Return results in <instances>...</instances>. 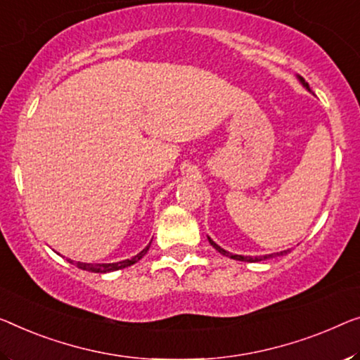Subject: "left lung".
I'll list each match as a JSON object with an SVG mask.
<instances>
[{
  "mask_svg": "<svg viewBox=\"0 0 360 360\" xmlns=\"http://www.w3.org/2000/svg\"><path fill=\"white\" fill-rule=\"evenodd\" d=\"M300 80H302V84L305 85V87H307V90H310L309 84H305V82H304V79H300ZM208 243H210V244L213 245V248L219 252V254L226 255V257H229V259L240 260V262H260V260H266V259H270V257L275 255V254H271V255H264V257H244V255H233V254H229V252H226L224 249L219 248V245L214 244L210 238H208ZM288 252H289V250H283V252H280V254H276V255H284V254H288Z\"/></svg>",
  "mask_w": 360,
  "mask_h": 360,
  "instance_id": "8db88e82",
  "label": "left lung"
}]
</instances>
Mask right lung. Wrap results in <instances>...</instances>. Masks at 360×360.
I'll use <instances>...</instances> for the list:
<instances>
[{
	"label": "right lung",
	"instance_id": "right-lung-1",
	"mask_svg": "<svg viewBox=\"0 0 360 360\" xmlns=\"http://www.w3.org/2000/svg\"><path fill=\"white\" fill-rule=\"evenodd\" d=\"M150 245H147L146 249H143L141 254H137L136 257H132V259H127V260H122V262H117V264H80V262H72L71 259H68L69 264L76 265L77 268H80V270H85V271H94V273H108V271H115V270H121V268H126V266H131L132 264H136V262H139L142 259L143 255L147 254Z\"/></svg>",
	"mask_w": 360,
	"mask_h": 360
}]
</instances>
